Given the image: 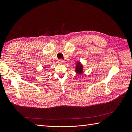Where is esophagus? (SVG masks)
<instances>
[{
  "mask_svg": "<svg viewBox=\"0 0 132 132\" xmlns=\"http://www.w3.org/2000/svg\"><path fill=\"white\" fill-rule=\"evenodd\" d=\"M64 62V61H63V59H59L58 61V63H60V64H62V63H63Z\"/></svg>",
  "mask_w": 132,
  "mask_h": 132,
  "instance_id": "34e87169",
  "label": "esophagus"
}]
</instances>
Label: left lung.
<instances>
[{"instance_id": "obj_1", "label": "left lung", "mask_w": 132, "mask_h": 132, "mask_svg": "<svg viewBox=\"0 0 132 132\" xmlns=\"http://www.w3.org/2000/svg\"><path fill=\"white\" fill-rule=\"evenodd\" d=\"M83 65L80 62H77L75 67V72L77 74L80 75L83 73Z\"/></svg>"}]
</instances>
